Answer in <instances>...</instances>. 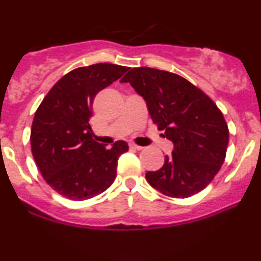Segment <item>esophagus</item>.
<instances>
[{"label":"esophagus","mask_w":261,"mask_h":261,"mask_svg":"<svg viewBox=\"0 0 261 261\" xmlns=\"http://www.w3.org/2000/svg\"><path fill=\"white\" fill-rule=\"evenodd\" d=\"M130 148H131V149H136V151H141V149H142L143 147H141V146L135 145V143H131V145H130Z\"/></svg>","instance_id":"esophagus-1"}]
</instances>
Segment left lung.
Segmentation results:
<instances>
[{
	"label": "left lung",
	"mask_w": 261,
	"mask_h": 261,
	"mask_svg": "<svg viewBox=\"0 0 261 261\" xmlns=\"http://www.w3.org/2000/svg\"><path fill=\"white\" fill-rule=\"evenodd\" d=\"M145 98L152 121L174 143L172 154L146 179L164 195L184 199L214 180L226 158L229 130L215 101L187 79L153 67L122 77Z\"/></svg>",
	"instance_id": "obj_1"
}]
</instances>
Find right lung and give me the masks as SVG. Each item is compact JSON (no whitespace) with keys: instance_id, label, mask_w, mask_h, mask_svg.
Returning a JSON list of instances; mask_svg holds the SVG:
<instances>
[{"instance_id":"obj_1","label":"right lung","mask_w":261,"mask_h":261,"mask_svg":"<svg viewBox=\"0 0 261 261\" xmlns=\"http://www.w3.org/2000/svg\"><path fill=\"white\" fill-rule=\"evenodd\" d=\"M127 70L108 62L74 68L53 86L35 112L33 157L45 181L66 199H91L115 180L118 160L128 151L127 143L116 141L108 149L93 139L89 118L97 93Z\"/></svg>"}]
</instances>
